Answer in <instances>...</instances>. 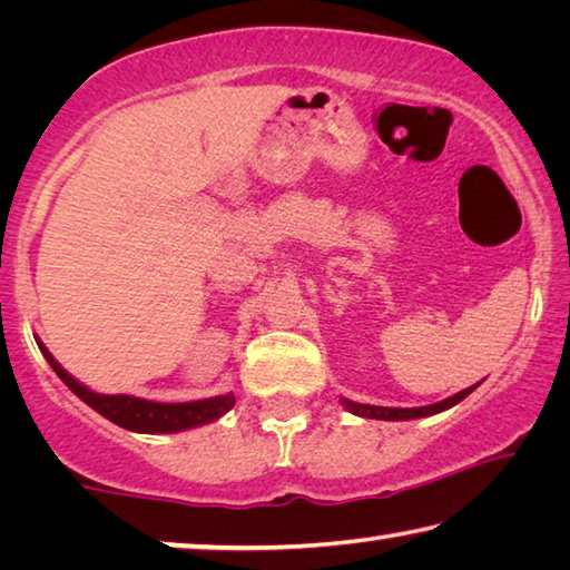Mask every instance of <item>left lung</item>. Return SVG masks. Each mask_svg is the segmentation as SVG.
I'll use <instances>...</instances> for the list:
<instances>
[{"label": "left lung", "instance_id": "obj_1", "mask_svg": "<svg viewBox=\"0 0 570 570\" xmlns=\"http://www.w3.org/2000/svg\"><path fill=\"white\" fill-rule=\"evenodd\" d=\"M480 384V382H478ZM475 384V387H478ZM475 387H468L458 394H452V397L435 402V404H428V407H377V404H360V402H352V400H344L342 404L356 417H370V420H414V417H430V414H438V412H445L450 407H455L458 402H462L468 397V394L475 390Z\"/></svg>", "mask_w": 570, "mask_h": 570}]
</instances>
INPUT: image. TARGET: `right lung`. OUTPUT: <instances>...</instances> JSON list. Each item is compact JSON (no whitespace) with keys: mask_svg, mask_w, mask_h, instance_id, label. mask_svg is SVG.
I'll use <instances>...</instances> for the list:
<instances>
[{"mask_svg":"<svg viewBox=\"0 0 570 570\" xmlns=\"http://www.w3.org/2000/svg\"><path fill=\"white\" fill-rule=\"evenodd\" d=\"M40 350L45 360L50 362L52 370L57 372L67 387H70L77 397L85 404H90L95 412H100L102 417L110 422L120 424L125 430L132 432H148V435H156V432H180L188 428H198V424L214 422L234 407L236 397L234 394H218V397L198 400V402H150L140 397H130V394H100L85 387V384L77 382L72 374H67L60 364H57L55 356L47 352L42 342Z\"/></svg>","mask_w":570,"mask_h":570,"instance_id":"1","label":"right lung"}]
</instances>
